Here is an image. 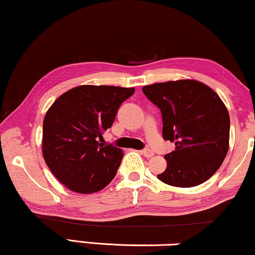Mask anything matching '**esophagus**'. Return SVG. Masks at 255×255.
Masks as SVG:
<instances>
[{
    "mask_svg": "<svg viewBox=\"0 0 255 255\" xmlns=\"http://www.w3.org/2000/svg\"><path fill=\"white\" fill-rule=\"evenodd\" d=\"M140 152H141V154H143V156L147 157V158H150V157H152L154 154L153 151L150 150V148H144V150H141Z\"/></svg>",
    "mask_w": 255,
    "mask_h": 255,
    "instance_id": "34e87169",
    "label": "esophagus"
}]
</instances>
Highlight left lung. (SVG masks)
Here are the masks:
<instances>
[{
	"label": "left lung",
	"mask_w": 255,
	"mask_h": 255,
	"mask_svg": "<svg viewBox=\"0 0 255 255\" xmlns=\"http://www.w3.org/2000/svg\"><path fill=\"white\" fill-rule=\"evenodd\" d=\"M143 92L161 112L163 138L176 145L158 179L177 187L210 179L229 151L230 115L219 96L192 79L146 85Z\"/></svg>",
	"instance_id": "1"
}]
</instances>
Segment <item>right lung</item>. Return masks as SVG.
Listing matches in <instances>:
<instances>
[{
  "label": "right lung",
  "instance_id": "1",
  "mask_svg": "<svg viewBox=\"0 0 255 255\" xmlns=\"http://www.w3.org/2000/svg\"><path fill=\"white\" fill-rule=\"evenodd\" d=\"M133 88L81 85L56 99L43 121L42 151L54 176L69 190L94 193L114 179L124 153L104 145L111 128Z\"/></svg>",
  "mask_w": 255,
  "mask_h": 255
}]
</instances>
